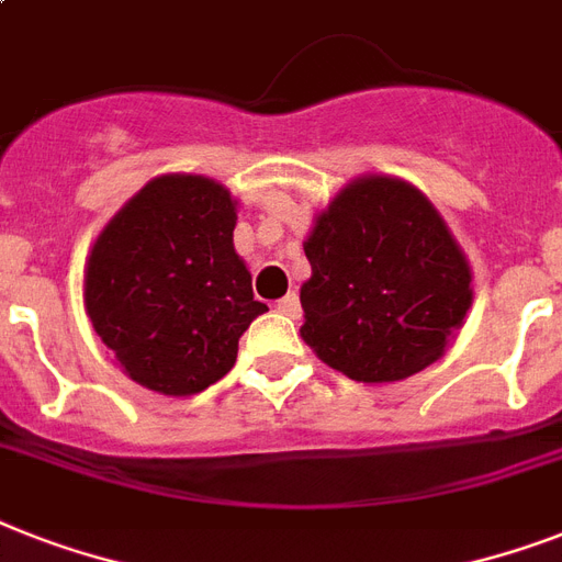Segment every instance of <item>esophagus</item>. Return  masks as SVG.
<instances>
[{"mask_svg": "<svg viewBox=\"0 0 562 562\" xmlns=\"http://www.w3.org/2000/svg\"><path fill=\"white\" fill-rule=\"evenodd\" d=\"M277 312L285 317H300V297L297 294H285V297L277 303Z\"/></svg>", "mask_w": 562, "mask_h": 562, "instance_id": "esophagus-1", "label": "esophagus"}]
</instances>
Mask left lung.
<instances>
[{"mask_svg":"<svg viewBox=\"0 0 562 562\" xmlns=\"http://www.w3.org/2000/svg\"><path fill=\"white\" fill-rule=\"evenodd\" d=\"M303 341L356 382H402L443 359L472 306V268L435 203L393 175L338 189L303 241Z\"/></svg>","mask_w":562,"mask_h":562,"instance_id":"8db88e82","label":"left lung"}]
</instances>
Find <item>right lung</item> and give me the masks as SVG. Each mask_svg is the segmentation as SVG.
I'll list each match as a JSON object with an SVG mask.
<instances>
[{"label":"right lung","mask_w":562,"mask_h":562,"mask_svg":"<svg viewBox=\"0 0 562 562\" xmlns=\"http://www.w3.org/2000/svg\"><path fill=\"white\" fill-rule=\"evenodd\" d=\"M238 201L218 180H148L92 241L83 308L122 373L162 396L206 391L268 306L236 254Z\"/></svg>","instance_id":"add662e5"}]
</instances>
